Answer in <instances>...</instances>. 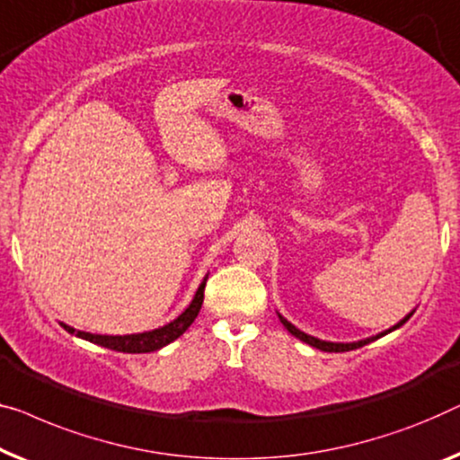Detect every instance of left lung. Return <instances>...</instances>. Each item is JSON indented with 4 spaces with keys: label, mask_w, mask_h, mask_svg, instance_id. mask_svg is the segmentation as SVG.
<instances>
[{
    "label": "left lung",
    "mask_w": 460,
    "mask_h": 460,
    "mask_svg": "<svg viewBox=\"0 0 460 460\" xmlns=\"http://www.w3.org/2000/svg\"><path fill=\"white\" fill-rule=\"evenodd\" d=\"M411 315L412 313H409L407 317L404 319H401V322H398L396 325H392L390 330H385V332H382V334H377V336H371V338H365V341H358V342H325V341H319V338H315V336H309V334H305V332H301L298 328H295V325H292L290 322H286V319L282 317V315H278L279 317V322L284 323V328L290 332L292 336H296L298 341H303V342H307L309 346H315V349H319V350H325V352H344V350H355V349H358V346H365V344H369V342H374V341H377V338H382V336H385V334H390L392 330H396V328H401L402 323H407L409 319H411Z\"/></svg>",
    "instance_id": "1"
}]
</instances>
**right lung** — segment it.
I'll return each instance as SVG.
<instances>
[{
	"label": "right lung",
	"mask_w": 460,
	"mask_h": 460,
	"mask_svg": "<svg viewBox=\"0 0 460 460\" xmlns=\"http://www.w3.org/2000/svg\"><path fill=\"white\" fill-rule=\"evenodd\" d=\"M205 282H208V279H203L201 286H199L195 298H192V303L189 305V307H186L182 315H178L174 322L164 325V328L143 332V334L102 336V334H89V332L75 330V328H70V325H66V323H62V325H64L66 332H70V334H75L78 338H84V341H89L93 344L105 346V349L118 350V352H153V350H159L162 346L174 342L176 338H181L184 332L189 330V325L195 322V317L199 315V311H201V305H203Z\"/></svg>",
	"instance_id": "1"
}]
</instances>
